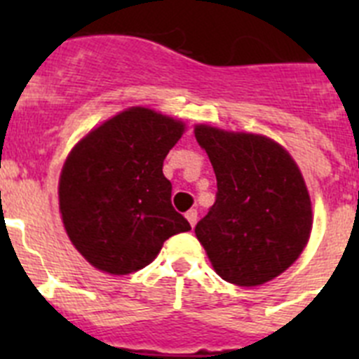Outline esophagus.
Masks as SVG:
<instances>
[{"instance_id":"34e87169","label":"esophagus","mask_w":359,"mask_h":359,"mask_svg":"<svg viewBox=\"0 0 359 359\" xmlns=\"http://www.w3.org/2000/svg\"><path fill=\"white\" fill-rule=\"evenodd\" d=\"M185 217L189 219V223H190V226H194L196 224V221H198V210H194V208H192V210H189L185 214Z\"/></svg>"}]
</instances>
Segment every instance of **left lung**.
Masks as SVG:
<instances>
[{
	"instance_id": "8db88e82",
	"label": "left lung",
	"mask_w": 359,
	"mask_h": 359,
	"mask_svg": "<svg viewBox=\"0 0 359 359\" xmlns=\"http://www.w3.org/2000/svg\"><path fill=\"white\" fill-rule=\"evenodd\" d=\"M217 177L215 203L196 224L223 280L259 286L290 268L313 224L304 177L287 151L266 136L198 126Z\"/></svg>"
}]
</instances>
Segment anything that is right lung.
I'll return each mask as SVG.
<instances>
[{"label": "right lung", "instance_id": "right-lung-1", "mask_svg": "<svg viewBox=\"0 0 359 359\" xmlns=\"http://www.w3.org/2000/svg\"><path fill=\"white\" fill-rule=\"evenodd\" d=\"M183 129L177 120L131 107L75 145L62 167L59 205L69 241L95 268L138 271L169 237L190 230L163 176L165 156Z\"/></svg>", "mask_w": 359, "mask_h": 359}]
</instances>
